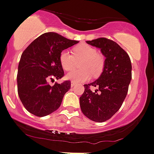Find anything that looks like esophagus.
<instances>
[{
	"mask_svg": "<svg viewBox=\"0 0 154 154\" xmlns=\"http://www.w3.org/2000/svg\"><path fill=\"white\" fill-rule=\"evenodd\" d=\"M75 85H76V84H75V82H72V83H71V87H74Z\"/></svg>",
	"mask_w": 154,
	"mask_h": 154,
	"instance_id": "esophagus-1",
	"label": "esophagus"
}]
</instances>
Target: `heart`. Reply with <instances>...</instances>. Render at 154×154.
Instances as JSON below:
<instances>
[{
    "mask_svg": "<svg viewBox=\"0 0 154 154\" xmlns=\"http://www.w3.org/2000/svg\"><path fill=\"white\" fill-rule=\"evenodd\" d=\"M73 55L67 50H63L60 54V63L62 68L66 71L73 69L76 62H79L80 70L72 71L66 75L67 80L79 83L84 82L93 76H98L102 73L104 68V57L97 54L95 48L88 44H80L73 48Z\"/></svg>",
    "mask_w": 154,
    "mask_h": 154,
    "instance_id": "obj_1",
    "label": "heart"
}]
</instances>
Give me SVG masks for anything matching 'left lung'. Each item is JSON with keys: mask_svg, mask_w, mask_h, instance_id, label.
Masks as SVG:
<instances>
[{"mask_svg": "<svg viewBox=\"0 0 154 154\" xmlns=\"http://www.w3.org/2000/svg\"><path fill=\"white\" fill-rule=\"evenodd\" d=\"M86 42L100 48L106 60L100 76L92 83L84 85L80 106L87 118L102 123L110 119L122 106L132 79V64L128 54L111 39L98 38ZM94 86L97 89L93 91Z\"/></svg>", "mask_w": 154, "mask_h": 154, "instance_id": "8db88e82", "label": "left lung"}]
</instances>
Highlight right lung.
I'll return each mask as SVG.
<instances>
[{
	"mask_svg": "<svg viewBox=\"0 0 154 154\" xmlns=\"http://www.w3.org/2000/svg\"><path fill=\"white\" fill-rule=\"evenodd\" d=\"M78 42L48 32L34 39L23 51L18 67V94L30 113L44 117L60 107L63 96L70 89V81L56 82L53 86L48 82L63 76L60 53Z\"/></svg>",
	"mask_w": 154,
	"mask_h": 154,
	"instance_id": "obj_1",
	"label": "right lung"
}]
</instances>
